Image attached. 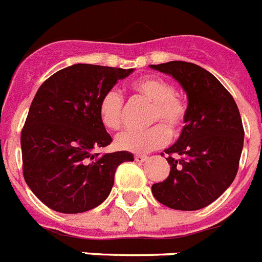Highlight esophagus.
<instances>
[{
  "instance_id": "1",
  "label": "esophagus",
  "mask_w": 262,
  "mask_h": 262,
  "mask_svg": "<svg viewBox=\"0 0 262 262\" xmlns=\"http://www.w3.org/2000/svg\"><path fill=\"white\" fill-rule=\"evenodd\" d=\"M147 159L148 158L144 155H135V162H138V163H144Z\"/></svg>"
}]
</instances>
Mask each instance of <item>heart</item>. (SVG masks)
Masks as SVG:
<instances>
[{"label": "heart", "instance_id": "1", "mask_svg": "<svg viewBox=\"0 0 262 262\" xmlns=\"http://www.w3.org/2000/svg\"><path fill=\"white\" fill-rule=\"evenodd\" d=\"M133 90L151 102L149 123H159L142 131H126L115 139V146L122 151L146 154L164 146L169 139V131L179 133L187 118V103L176 95L175 87L159 77H144L135 80ZM124 102L118 91L110 90L102 95L98 103L99 119L106 128L116 131L122 127ZM168 126L169 130L166 128Z\"/></svg>", "mask_w": 262, "mask_h": 262}]
</instances>
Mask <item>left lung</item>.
<instances>
[{
	"label": "left lung",
	"mask_w": 262,
	"mask_h": 262,
	"mask_svg": "<svg viewBox=\"0 0 262 262\" xmlns=\"http://www.w3.org/2000/svg\"><path fill=\"white\" fill-rule=\"evenodd\" d=\"M171 75L188 99L185 126L167 149L168 178L152 185L159 203L179 211H198L233 183L244 147V128L233 97L214 75L195 63L149 64Z\"/></svg>",
	"instance_id": "1"
}]
</instances>
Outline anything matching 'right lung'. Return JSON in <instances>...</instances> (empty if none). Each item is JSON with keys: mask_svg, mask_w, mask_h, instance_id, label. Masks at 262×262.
I'll use <instances>...</instances> for the list:
<instances>
[{"mask_svg": "<svg viewBox=\"0 0 262 262\" xmlns=\"http://www.w3.org/2000/svg\"><path fill=\"white\" fill-rule=\"evenodd\" d=\"M134 69L77 63L53 74L38 89L21 134L24 178L53 211L82 213L102 204L128 151L95 154L113 142L98 103Z\"/></svg>", "mask_w": 262, "mask_h": 262, "instance_id": "obj_1", "label": "right lung"}]
</instances>
